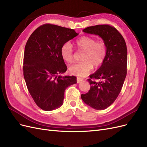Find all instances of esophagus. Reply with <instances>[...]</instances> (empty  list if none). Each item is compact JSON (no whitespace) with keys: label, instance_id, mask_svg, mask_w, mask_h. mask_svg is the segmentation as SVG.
Returning <instances> with one entry per match:
<instances>
[{"label":"esophagus","instance_id":"obj_1","mask_svg":"<svg viewBox=\"0 0 147 147\" xmlns=\"http://www.w3.org/2000/svg\"><path fill=\"white\" fill-rule=\"evenodd\" d=\"M83 80V79L82 78L77 77V83H79L82 82Z\"/></svg>","mask_w":147,"mask_h":147}]
</instances>
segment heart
Wrapping results in <instances>:
<instances>
[{
    "label": "heart",
    "instance_id": "obj_1",
    "mask_svg": "<svg viewBox=\"0 0 147 147\" xmlns=\"http://www.w3.org/2000/svg\"><path fill=\"white\" fill-rule=\"evenodd\" d=\"M75 45L79 50L84 51L83 62L75 63L69 67L70 72L78 77H84L92 70V67H98L105 59L106 47L102 42H96L94 38L83 36L78 38ZM61 55L64 61L70 63L74 60V50L69 42L65 43L61 49Z\"/></svg>",
    "mask_w": 147,
    "mask_h": 147
}]
</instances>
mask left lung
<instances>
[{
	"label": "left lung",
	"instance_id": "left-lung-1",
	"mask_svg": "<svg viewBox=\"0 0 147 147\" xmlns=\"http://www.w3.org/2000/svg\"><path fill=\"white\" fill-rule=\"evenodd\" d=\"M103 40L106 56L101 66L88 79L91 88L82 94L83 101L96 110H104L112 105L121 90L127 74V53L124 38L115 28L108 24L96 25L83 30ZM95 79H98L96 82Z\"/></svg>",
	"mask_w": 147,
	"mask_h": 147
}]
</instances>
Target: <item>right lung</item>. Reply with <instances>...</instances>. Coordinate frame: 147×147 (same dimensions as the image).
<instances>
[{"instance_id": "obj_1", "label": "right lung", "mask_w": 147, "mask_h": 147, "mask_svg": "<svg viewBox=\"0 0 147 147\" xmlns=\"http://www.w3.org/2000/svg\"><path fill=\"white\" fill-rule=\"evenodd\" d=\"M78 35L74 29L46 24L35 29L26 44L24 80L35 104L43 110L60 107L65 89L77 83L76 77L62 75L67 67L61 49Z\"/></svg>"}]
</instances>
